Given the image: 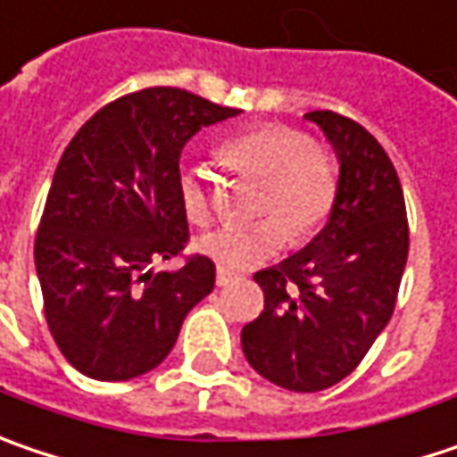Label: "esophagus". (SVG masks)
<instances>
[{"label":"esophagus","instance_id":"esophagus-1","mask_svg":"<svg viewBox=\"0 0 457 457\" xmlns=\"http://www.w3.org/2000/svg\"><path fill=\"white\" fill-rule=\"evenodd\" d=\"M235 282V274H229L225 269H217V287H228Z\"/></svg>","mask_w":457,"mask_h":457}]
</instances>
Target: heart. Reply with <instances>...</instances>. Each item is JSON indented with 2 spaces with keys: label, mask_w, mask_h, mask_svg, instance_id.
<instances>
[{
  "label": "heart",
  "mask_w": 457,
  "mask_h": 457,
  "mask_svg": "<svg viewBox=\"0 0 457 457\" xmlns=\"http://www.w3.org/2000/svg\"><path fill=\"white\" fill-rule=\"evenodd\" d=\"M232 168L261 178L255 212L271 214L253 222H235L212 229L196 240L199 253L225 271H245L277 255L287 243L305 240L336 202L338 175L328 149L310 142L308 134L292 126L266 123L229 137L220 147ZM183 214L194 225H206L212 199L206 178L196 165H183L175 178Z\"/></svg>",
  "instance_id": "1"
}]
</instances>
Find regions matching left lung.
Returning <instances> with one entry per match:
<instances>
[{"instance_id":"8db88e82","label":"left lung","mask_w":457,"mask_h":457,"mask_svg":"<svg viewBox=\"0 0 457 457\" xmlns=\"http://www.w3.org/2000/svg\"><path fill=\"white\" fill-rule=\"evenodd\" d=\"M320 126L338 157L328 222L300 253L255 271L263 312L243 326V354L258 375L295 393L344 380L388 326L409 255L398 173L380 142L334 111Z\"/></svg>"}]
</instances>
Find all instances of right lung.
Here are the masks:
<instances>
[{
  "instance_id": "1",
  "label": "right lung",
  "mask_w": 457,
  "mask_h": 457,
  "mask_svg": "<svg viewBox=\"0 0 457 457\" xmlns=\"http://www.w3.org/2000/svg\"><path fill=\"white\" fill-rule=\"evenodd\" d=\"M237 113L149 87L100 108L64 149L36 235V271L48 331L82 375L119 383L154 370L188 310L214 289L206 255L175 271L154 263L188 240L175 191L186 142Z\"/></svg>"
}]
</instances>
